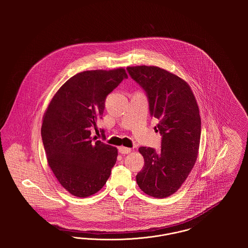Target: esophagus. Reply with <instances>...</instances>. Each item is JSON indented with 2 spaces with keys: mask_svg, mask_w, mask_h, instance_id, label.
<instances>
[{
  "mask_svg": "<svg viewBox=\"0 0 248 248\" xmlns=\"http://www.w3.org/2000/svg\"><path fill=\"white\" fill-rule=\"evenodd\" d=\"M119 152L122 154H127L131 153V149L126 148V147H120L119 148Z\"/></svg>",
  "mask_w": 248,
  "mask_h": 248,
  "instance_id": "esophagus-1",
  "label": "esophagus"
}]
</instances>
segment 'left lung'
I'll return each instance as SVG.
<instances>
[{"mask_svg": "<svg viewBox=\"0 0 248 248\" xmlns=\"http://www.w3.org/2000/svg\"><path fill=\"white\" fill-rule=\"evenodd\" d=\"M131 78L146 92L150 113L159 120L161 151L140 147L144 166L137 183L146 194L165 198L175 193L196 162L201 139L199 108L189 84L154 66L127 67Z\"/></svg>", "mask_w": 248, "mask_h": 248, "instance_id": "obj_1", "label": "left lung"}]
</instances>
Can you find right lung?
Returning <instances> with one entry per match:
<instances>
[{
	"mask_svg": "<svg viewBox=\"0 0 248 248\" xmlns=\"http://www.w3.org/2000/svg\"><path fill=\"white\" fill-rule=\"evenodd\" d=\"M124 79L127 74L123 68L77 73L59 88L44 115L41 133L48 165L76 197L102 189L116 163L117 149L95 140L91 129L102 118L107 95Z\"/></svg>",
	"mask_w": 248,
	"mask_h": 248,
	"instance_id": "obj_1",
	"label": "right lung"
}]
</instances>
